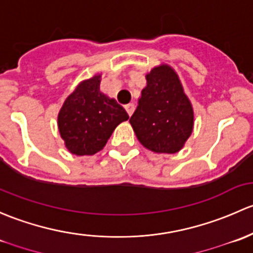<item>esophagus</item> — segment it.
I'll list each match as a JSON object with an SVG mask.
<instances>
[{
  "label": "esophagus",
  "instance_id": "obj_1",
  "mask_svg": "<svg viewBox=\"0 0 253 253\" xmlns=\"http://www.w3.org/2000/svg\"><path fill=\"white\" fill-rule=\"evenodd\" d=\"M126 109L127 114H129V116H131L135 111V105L134 103H127V105L126 106Z\"/></svg>",
  "mask_w": 253,
  "mask_h": 253
}]
</instances>
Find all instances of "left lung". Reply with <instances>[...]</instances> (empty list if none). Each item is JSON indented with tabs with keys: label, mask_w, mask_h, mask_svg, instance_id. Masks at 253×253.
<instances>
[{
	"label": "left lung",
	"mask_w": 253,
	"mask_h": 253,
	"mask_svg": "<svg viewBox=\"0 0 253 253\" xmlns=\"http://www.w3.org/2000/svg\"><path fill=\"white\" fill-rule=\"evenodd\" d=\"M146 80L130 124L144 147L156 153L179 152L194 129L191 102L168 64L155 67Z\"/></svg>",
	"instance_id": "left-lung-1"
}]
</instances>
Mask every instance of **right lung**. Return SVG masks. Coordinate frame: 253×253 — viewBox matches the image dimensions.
Returning a JSON list of instances; mask_svg holds the SVG:
<instances>
[{"label":"right lung","mask_w":253,"mask_h":253,"mask_svg":"<svg viewBox=\"0 0 253 253\" xmlns=\"http://www.w3.org/2000/svg\"><path fill=\"white\" fill-rule=\"evenodd\" d=\"M101 74L80 83L58 113V130L73 155L102 150L117 126L129 119L126 109L100 91Z\"/></svg>","instance_id":"1"}]
</instances>
